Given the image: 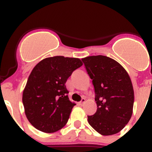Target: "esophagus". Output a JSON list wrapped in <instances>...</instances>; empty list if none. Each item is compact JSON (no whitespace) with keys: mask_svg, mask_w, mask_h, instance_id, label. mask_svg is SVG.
Returning <instances> with one entry per match:
<instances>
[{"mask_svg":"<svg viewBox=\"0 0 152 152\" xmlns=\"http://www.w3.org/2000/svg\"><path fill=\"white\" fill-rule=\"evenodd\" d=\"M85 101H86V99H85V98H82V100H81V102H79V104H80V105H82V104H83L84 103H85Z\"/></svg>","mask_w":152,"mask_h":152,"instance_id":"obj_1","label":"esophagus"}]
</instances>
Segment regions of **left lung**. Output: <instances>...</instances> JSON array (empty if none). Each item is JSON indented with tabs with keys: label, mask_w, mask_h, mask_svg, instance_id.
I'll return each instance as SVG.
<instances>
[{
	"label": "left lung",
	"mask_w": 152,
	"mask_h": 152,
	"mask_svg": "<svg viewBox=\"0 0 152 152\" xmlns=\"http://www.w3.org/2000/svg\"><path fill=\"white\" fill-rule=\"evenodd\" d=\"M93 80L97 110L88 115V123L102 135L119 132L129 121L134 104V90L127 72L118 62L106 56L82 59Z\"/></svg>",
	"instance_id": "left-lung-1"
}]
</instances>
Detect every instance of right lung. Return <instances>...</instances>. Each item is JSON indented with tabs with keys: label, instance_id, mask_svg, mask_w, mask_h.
<instances>
[{
	"label": "right lung",
	"instance_id": "1",
	"mask_svg": "<svg viewBox=\"0 0 152 152\" xmlns=\"http://www.w3.org/2000/svg\"><path fill=\"white\" fill-rule=\"evenodd\" d=\"M82 65L77 58L56 56L34 67L23 93V104L28 121L37 129L52 133L65 126L76 105L69 100L65 83Z\"/></svg>",
	"mask_w": 152,
	"mask_h": 152
}]
</instances>
